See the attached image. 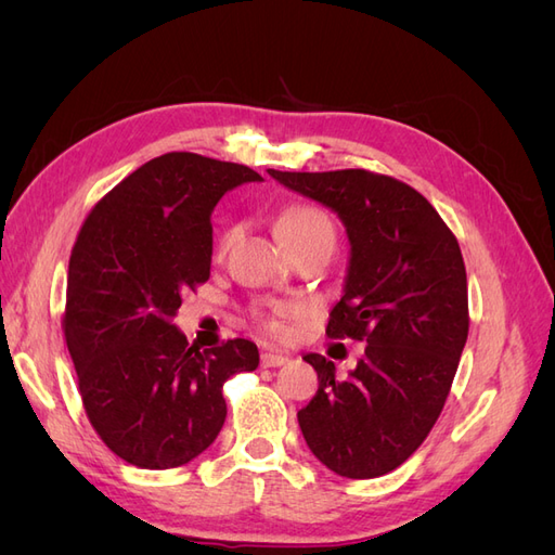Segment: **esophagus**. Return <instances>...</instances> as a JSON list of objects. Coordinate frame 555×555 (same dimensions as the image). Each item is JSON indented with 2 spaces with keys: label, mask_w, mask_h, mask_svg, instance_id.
<instances>
[{
  "label": "esophagus",
  "mask_w": 555,
  "mask_h": 555,
  "mask_svg": "<svg viewBox=\"0 0 555 555\" xmlns=\"http://www.w3.org/2000/svg\"><path fill=\"white\" fill-rule=\"evenodd\" d=\"M289 359L280 354V351H263L261 354V365L263 367H278V365H284Z\"/></svg>",
  "instance_id": "1"
}]
</instances>
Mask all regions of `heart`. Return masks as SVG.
<instances>
[{"label":"heart","mask_w":555,"mask_h":555,"mask_svg":"<svg viewBox=\"0 0 555 555\" xmlns=\"http://www.w3.org/2000/svg\"><path fill=\"white\" fill-rule=\"evenodd\" d=\"M275 231H278L280 241L287 245V249H292L296 245H304L308 241H317V238L335 241V229H333L331 217L324 210H319L314 206H306V204H296V206L284 208L275 222ZM233 233H236L233 229L222 231L220 241H217L220 251H224L231 245ZM292 314H294V308L275 304V306H268L266 310H259L257 319H259L263 331H268L271 335H282L284 319Z\"/></svg>","instance_id":"obj_1"}]
</instances>
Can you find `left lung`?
I'll return each instance as SVG.
<instances>
[{
	"label": "left lung",
	"mask_w": 555,
	"mask_h": 555,
	"mask_svg": "<svg viewBox=\"0 0 555 555\" xmlns=\"http://www.w3.org/2000/svg\"><path fill=\"white\" fill-rule=\"evenodd\" d=\"M268 173L340 215L351 257L326 335L365 343L345 379L326 357H304L319 389L298 426L335 475L382 477L428 438L456 375L469 328L459 241L422 194L391 176Z\"/></svg>",
	"instance_id": "8db88e82"
}]
</instances>
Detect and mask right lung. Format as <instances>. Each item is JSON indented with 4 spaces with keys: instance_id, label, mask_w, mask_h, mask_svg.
<instances>
[{
    "instance_id": "obj_1",
    "label": "right lung",
    "mask_w": 555,
    "mask_h": 555,
    "mask_svg": "<svg viewBox=\"0 0 555 555\" xmlns=\"http://www.w3.org/2000/svg\"><path fill=\"white\" fill-rule=\"evenodd\" d=\"M255 180L243 164L166 153L99 198L78 231L62 331L90 424L129 465L196 459L224 426V382L259 365L255 343L201 351L171 324L210 278L217 201Z\"/></svg>"
}]
</instances>
